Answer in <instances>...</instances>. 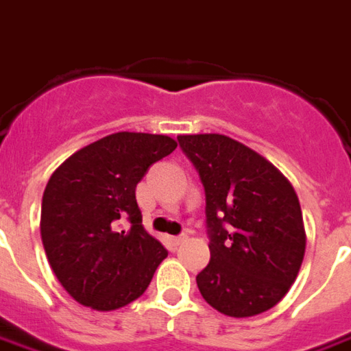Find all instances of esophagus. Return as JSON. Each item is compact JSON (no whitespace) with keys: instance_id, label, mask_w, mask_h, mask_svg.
Here are the masks:
<instances>
[{"instance_id":"esophagus-1","label":"esophagus","mask_w":351,"mask_h":351,"mask_svg":"<svg viewBox=\"0 0 351 351\" xmlns=\"http://www.w3.org/2000/svg\"><path fill=\"white\" fill-rule=\"evenodd\" d=\"M188 237L186 235H176V237H171V243L173 245H182Z\"/></svg>"}]
</instances>
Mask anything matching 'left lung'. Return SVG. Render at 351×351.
I'll use <instances>...</instances> for the list:
<instances>
[{
    "label": "left lung",
    "mask_w": 351,
    "mask_h": 351,
    "mask_svg": "<svg viewBox=\"0 0 351 351\" xmlns=\"http://www.w3.org/2000/svg\"><path fill=\"white\" fill-rule=\"evenodd\" d=\"M205 188L210 261L197 274L205 302L252 317L289 293L306 251L293 184L258 152L226 134H180Z\"/></svg>",
    "instance_id": "left-lung-1"
}]
</instances>
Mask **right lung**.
I'll use <instances>...</instances> for the list:
<instances>
[{
	"instance_id": "obj_1",
	"label": "right lung",
	"mask_w": 351,
	"mask_h": 351,
	"mask_svg": "<svg viewBox=\"0 0 351 351\" xmlns=\"http://www.w3.org/2000/svg\"><path fill=\"white\" fill-rule=\"evenodd\" d=\"M167 134H108L72 154L49 178L41 241L56 279L75 302L112 312L148 289L167 249L142 228L136 184L169 156ZM123 219L132 228L123 230Z\"/></svg>"
}]
</instances>
